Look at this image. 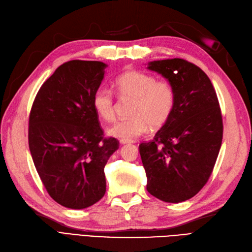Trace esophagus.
<instances>
[{"label":"esophagus","instance_id":"obj_1","mask_svg":"<svg viewBox=\"0 0 252 252\" xmlns=\"http://www.w3.org/2000/svg\"><path fill=\"white\" fill-rule=\"evenodd\" d=\"M120 144H126V143H131V142H134L133 140H127V139H120L119 140Z\"/></svg>","mask_w":252,"mask_h":252}]
</instances>
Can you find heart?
Masks as SVG:
<instances>
[{"instance_id":"b5f03b06","label":"heart","mask_w":252,"mask_h":252,"mask_svg":"<svg viewBox=\"0 0 252 252\" xmlns=\"http://www.w3.org/2000/svg\"><path fill=\"white\" fill-rule=\"evenodd\" d=\"M114 90L121 98L134 99L132 118L121 119L111 126L108 133L121 139L132 140L147 133L150 127L163 126L172 116L176 105V90L165 79L142 71L131 70L120 74ZM93 109L101 119L113 121L116 117V101L107 89H98L92 97Z\"/></svg>"}]
</instances>
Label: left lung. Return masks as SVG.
Here are the masks:
<instances>
[{"label": "left lung", "mask_w": 252, "mask_h": 252, "mask_svg": "<svg viewBox=\"0 0 252 252\" xmlns=\"http://www.w3.org/2000/svg\"><path fill=\"white\" fill-rule=\"evenodd\" d=\"M173 84L176 105L154 139L139 144L147 189L164 202L192 198L212 175L223 138V120L215 88L205 72L182 59L151 62Z\"/></svg>", "instance_id": "obj_1"}]
</instances>
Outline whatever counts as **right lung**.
I'll return each instance as SVG.
<instances>
[{"label":"right lung","mask_w":252,"mask_h":252,"mask_svg":"<svg viewBox=\"0 0 252 252\" xmlns=\"http://www.w3.org/2000/svg\"><path fill=\"white\" fill-rule=\"evenodd\" d=\"M107 64L74 60L39 88L29 114L28 141L36 172L59 204L83 209L105 193L104 166L119 148L104 137L92 97Z\"/></svg>","instance_id":"add662e5"}]
</instances>
